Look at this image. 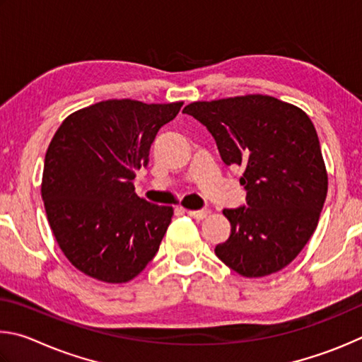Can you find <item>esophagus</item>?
<instances>
[{"label": "esophagus", "instance_id": "obj_1", "mask_svg": "<svg viewBox=\"0 0 362 362\" xmlns=\"http://www.w3.org/2000/svg\"><path fill=\"white\" fill-rule=\"evenodd\" d=\"M186 213L194 219H204L208 214V210L206 208H204V210H187Z\"/></svg>", "mask_w": 362, "mask_h": 362}]
</instances>
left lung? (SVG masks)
Segmentation results:
<instances>
[{
  "label": "left lung",
  "instance_id": "8db88e82",
  "mask_svg": "<svg viewBox=\"0 0 362 362\" xmlns=\"http://www.w3.org/2000/svg\"><path fill=\"white\" fill-rule=\"evenodd\" d=\"M182 112L206 127L226 165L245 170L246 205L223 211L232 229L216 256L246 278L284 269L313 235L327 194L312 120L269 95L194 101Z\"/></svg>",
  "mask_w": 362,
  "mask_h": 362
}]
</instances>
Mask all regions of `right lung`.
Returning <instances> with one entry per match:
<instances>
[{"label": "right lung", "instance_id": "add662e5", "mask_svg": "<svg viewBox=\"0 0 362 362\" xmlns=\"http://www.w3.org/2000/svg\"><path fill=\"white\" fill-rule=\"evenodd\" d=\"M181 106L106 100L73 112L55 132L41 195L57 243L82 274L127 283L156 256L173 208L139 199L133 180Z\"/></svg>", "mask_w": 362, "mask_h": 362}]
</instances>
